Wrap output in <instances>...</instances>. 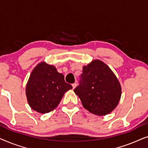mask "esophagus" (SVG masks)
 Wrapping results in <instances>:
<instances>
[{
    "mask_svg": "<svg viewBox=\"0 0 148 148\" xmlns=\"http://www.w3.org/2000/svg\"><path fill=\"white\" fill-rule=\"evenodd\" d=\"M77 84L76 83H74V84H72V86H73V89H75L77 87Z\"/></svg>",
    "mask_w": 148,
    "mask_h": 148,
    "instance_id": "obj_1",
    "label": "esophagus"
}]
</instances>
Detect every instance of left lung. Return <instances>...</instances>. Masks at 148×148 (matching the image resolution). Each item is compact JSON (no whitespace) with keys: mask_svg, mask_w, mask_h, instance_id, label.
Returning a JSON list of instances; mask_svg holds the SVG:
<instances>
[{"mask_svg":"<svg viewBox=\"0 0 148 148\" xmlns=\"http://www.w3.org/2000/svg\"><path fill=\"white\" fill-rule=\"evenodd\" d=\"M74 92L86 110L103 116L117 106L121 96V86L108 65L100 60H94L83 67L79 85Z\"/></svg>","mask_w":148,"mask_h":148,"instance_id":"8db88e82","label":"left lung"}]
</instances>
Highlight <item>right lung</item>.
Instances as JSON below:
<instances>
[{
	"mask_svg": "<svg viewBox=\"0 0 148 148\" xmlns=\"http://www.w3.org/2000/svg\"><path fill=\"white\" fill-rule=\"evenodd\" d=\"M72 88L55 66L42 62L32 71L25 94L29 106L36 112L45 114L53 110L64 93Z\"/></svg>",
	"mask_w": 148,
	"mask_h": 148,
	"instance_id": "right-lung-1",
	"label": "right lung"
}]
</instances>
